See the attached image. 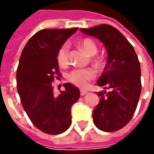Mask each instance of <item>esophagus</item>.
<instances>
[{"mask_svg": "<svg viewBox=\"0 0 154 154\" xmlns=\"http://www.w3.org/2000/svg\"><path fill=\"white\" fill-rule=\"evenodd\" d=\"M80 93L81 96H85V95H87L88 93V91L85 90V89H82V90L80 91Z\"/></svg>", "mask_w": 154, "mask_h": 154, "instance_id": "1", "label": "esophagus"}]
</instances>
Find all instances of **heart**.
Instances as JSON below:
<instances>
[{"instance_id": "obj_1", "label": "heart", "mask_w": 154, "mask_h": 154, "mask_svg": "<svg viewBox=\"0 0 154 154\" xmlns=\"http://www.w3.org/2000/svg\"><path fill=\"white\" fill-rule=\"evenodd\" d=\"M79 46L88 56H94L97 54V47L96 44L90 38H84L79 42ZM57 60L62 66H66L69 63V49L67 45L60 48L57 54ZM95 77V72L90 68L74 69L67 75V80L77 87L87 86L88 82Z\"/></svg>"}]
</instances>
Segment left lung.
<instances>
[{
	"mask_svg": "<svg viewBox=\"0 0 154 154\" xmlns=\"http://www.w3.org/2000/svg\"><path fill=\"white\" fill-rule=\"evenodd\" d=\"M84 34L103 43L107 62L97 84L104 89L97 95L100 101L93 110V122L105 132L122 129L132 119L141 93V69L134 48L113 26L100 25L80 29Z\"/></svg>",
	"mask_w": 154,
	"mask_h": 154,
	"instance_id": "1",
	"label": "left lung"
}]
</instances>
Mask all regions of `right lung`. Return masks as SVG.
Listing matches in <instances>:
<instances>
[{
  "instance_id": "right-lung-1",
  "label": "right lung",
  "mask_w": 154,
  "mask_h": 154,
  "mask_svg": "<svg viewBox=\"0 0 154 154\" xmlns=\"http://www.w3.org/2000/svg\"><path fill=\"white\" fill-rule=\"evenodd\" d=\"M78 28L42 29L29 38L20 57L17 90L24 110L39 130L48 134L65 132L72 124L71 108L80 97L72 84L55 96L52 82L60 76L57 54Z\"/></svg>"
}]
</instances>
